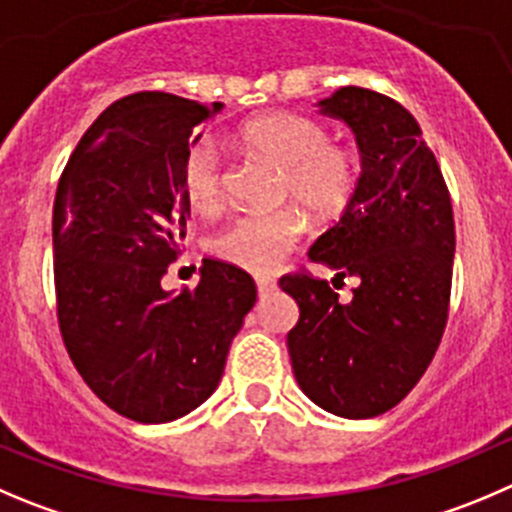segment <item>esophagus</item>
Segmentation results:
<instances>
[{
	"mask_svg": "<svg viewBox=\"0 0 512 512\" xmlns=\"http://www.w3.org/2000/svg\"><path fill=\"white\" fill-rule=\"evenodd\" d=\"M256 289H259V294H269L276 289V281L271 276H256Z\"/></svg>",
	"mask_w": 512,
	"mask_h": 512,
	"instance_id": "1",
	"label": "esophagus"
}]
</instances>
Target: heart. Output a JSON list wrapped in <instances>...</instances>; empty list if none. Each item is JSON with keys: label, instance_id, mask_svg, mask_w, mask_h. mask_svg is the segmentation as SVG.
<instances>
[{"label": "heart", "instance_id": "1", "mask_svg": "<svg viewBox=\"0 0 512 512\" xmlns=\"http://www.w3.org/2000/svg\"><path fill=\"white\" fill-rule=\"evenodd\" d=\"M248 150L284 170L281 193L294 198L314 218H334L352 203L359 186V155L347 145H332L316 120L274 110L248 120L241 128ZM186 201L196 211L211 213L223 201V163L216 143L201 138L188 148L180 173ZM304 233V216L296 208L251 211L231 218L211 236L218 259L269 274Z\"/></svg>", "mask_w": 512, "mask_h": 512}]
</instances>
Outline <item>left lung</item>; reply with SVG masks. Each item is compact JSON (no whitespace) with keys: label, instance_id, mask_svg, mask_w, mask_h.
Instances as JSON below:
<instances>
[{"label":"left lung","instance_id":"obj_1","mask_svg":"<svg viewBox=\"0 0 512 512\" xmlns=\"http://www.w3.org/2000/svg\"><path fill=\"white\" fill-rule=\"evenodd\" d=\"M319 113L347 123L362 175L344 216L309 259L354 276L344 304L326 281L289 274L281 289L299 304L286 337L301 392L332 415L367 420L392 410L430 367L447 324L455 218L435 153L417 120L392 97L342 87Z\"/></svg>","mask_w":512,"mask_h":512}]
</instances>
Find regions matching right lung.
Here are the masks:
<instances>
[{"mask_svg":"<svg viewBox=\"0 0 512 512\" xmlns=\"http://www.w3.org/2000/svg\"><path fill=\"white\" fill-rule=\"evenodd\" d=\"M168 92L113 102L72 150L52 213L57 319L87 387L143 425L203 405L256 304L243 269L203 259L196 289L160 279L186 238L180 173L198 130L221 113Z\"/></svg>","mask_w":512,"mask_h":512,"instance_id":"1","label":"right lung"}]
</instances>
